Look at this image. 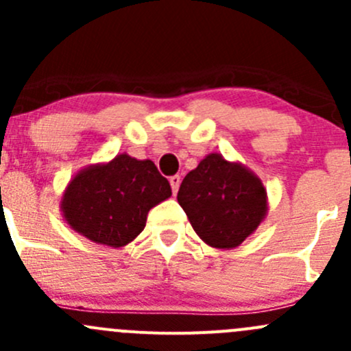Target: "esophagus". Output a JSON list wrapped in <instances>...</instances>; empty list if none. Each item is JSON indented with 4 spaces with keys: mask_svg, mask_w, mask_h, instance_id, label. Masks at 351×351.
<instances>
[{
    "mask_svg": "<svg viewBox=\"0 0 351 351\" xmlns=\"http://www.w3.org/2000/svg\"><path fill=\"white\" fill-rule=\"evenodd\" d=\"M180 182H182V178H180V175H173V176H169V185H171L173 195H176V192H178V189H180Z\"/></svg>",
    "mask_w": 351,
    "mask_h": 351,
    "instance_id": "obj_1",
    "label": "esophagus"
}]
</instances>
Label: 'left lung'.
<instances>
[{
    "instance_id": "left-lung-1",
    "label": "left lung",
    "mask_w": 351,
    "mask_h": 351,
    "mask_svg": "<svg viewBox=\"0 0 351 351\" xmlns=\"http://www.w3.org/2000/svg\"><path fill=\"white\" fill-rule=\"evenodd\" d=\"M178 204L205 244L232 250L250 238L268 212L263 182L238 161L205 156L183 178Z\"/></svg>"
}]
</instances>
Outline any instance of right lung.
<instances>
[{
  "label": "right lung",
  "instance_id": "1",
  "mask_svg": "<svg viewBox=\"0 0 351 351\" xmlns=\"http://www.w3.org/2000/svg\"><path fill=\"white\" fill-rule=\"evenodd\" d=\"M169 197L171 186L151 159L122 153L77 171L59 207L74 232L97 244L122 247L146 228L147 212Z\"/></svg>",
  "mask_w": 351,
  "mask_h": 351
}]
</instances>
